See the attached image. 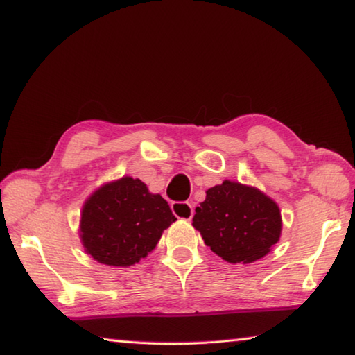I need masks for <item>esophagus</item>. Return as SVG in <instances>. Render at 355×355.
<instances>
[{"mask_svg": "<svg viewBox=\"0 0 355 355\" xmlns=\"http://www.w3.org/2000/svg\"><path fill=\"white\" fill-rule=\"evenodd\" d=\"M171 207H172L173 214L180 219L189 220L192 216H194V208H192V205L188 202H173Z\"/></svg>", "mask_w": 355, "mask_h": 355, "instance_id": "obj_1", "label": "esophagus"}]
</instances>
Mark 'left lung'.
I'll list each match as a JSON object with an SVG mask.
<instances>
[{"label":"left lung","mask_w":355,"mask_h":355,"mask_svg":"<svg viewBox=\"0 0 355 355\" xmlns=\"http://www.w3.org/2000/svg\"><path fill=\"white\" fill-rule=\"evenodd\" d=\"M192 225L207 245L228 263H254L279 241L280 209L260 189L225 180L207 191Z\"/></svg>","instance_id":"left-lung-1"}]
</instances>
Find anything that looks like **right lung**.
I'll use <instances>...</instances> for the list:
<instances>
[{"label":"right lung","instance_id":"add662e5","mask_svg":"<svg viewBox=\"0 0 355 355\" xmlns=\"http://www.w3.org/2000/svg\"><path fill=\"white\" fill-rule=\"evenodd\" d=\"M177 218L139 178L106 183L83 207L80 238L86 254L107 266L127 268L146 258Z\"/></svg>","mask_w":355,"mask_h":355}]
</instances>
